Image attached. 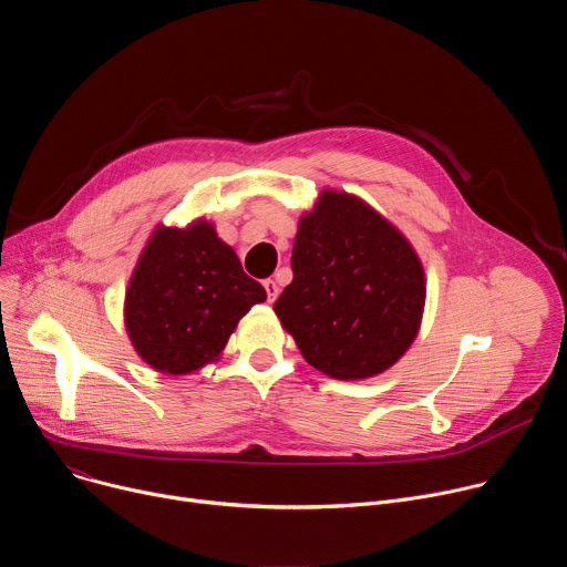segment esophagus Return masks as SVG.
<instances>
[{"label":"esophagus","instance_id":"34e87169","mask_svg":"<svg viewBox=\"0 0 567 567\" xmlns=\"http://www.w3.org/2000/svg\"><path fill=\"white\" fill-rule=\"evenodd\" d=\"M265 291H267V300L274 302V300L278 298V293H280L278 282H276V280H265Z\"/></svg>","mask_w":567,"mask_h":567}]
</instances>
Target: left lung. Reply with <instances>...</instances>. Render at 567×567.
Returning <instances> with one entry per match:
<instances>
[{"label": "left lung", "instance_id": "obj_1", "mask_svg": "<svg viewBox=\"0 0 567 567\" xmlns=\"http://www.w3.org/2000/svg\"><path fill=\"white\" fill-rule=\"evenodd\" d=\"M293 280L274 302L305 361L328 377L368 379L401 359L424 311V269L390 221L326 190L293 239Z\"/></svg>", "mask_w": 567, "mask_h": 567}]
</instances>
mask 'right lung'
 <instances>
[{
    "mask_svg": "<svg viewBox=\"0 0 567 567\" xmlns=\"http://www.w3.org/2000/svg\"><path fill=\"white\" fill-rule=\"evenodd\" d=\"M265 298L213 224L158 226L125 293V328L154 370L188 374L215 361L239 318Z\"/></svg>",
    "mask_w": 567,
    "mask_h": 567,
    "instance_id": "add662e5",
    "label": "right lung"
}]
</instances>
